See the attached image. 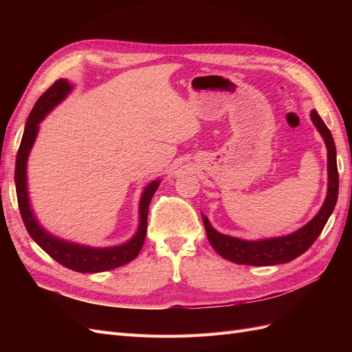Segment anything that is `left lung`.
<instances>
[{
    "instance_id": "obj_1",
    "label": "left lung",
    "mask_w": 352,
    "mask_h": 352,
    "mask_svg": "<svg viewBox=\"0 0 352 352\" xmlns=\"http://www.w3.org/2000/svg\"><path fill=\"white\" fill-rule=\"evenodd\" d=\"M310 117L327 148V194L322 208L318 210L317 214L305 226L289 233V235L257 241H247L223 235V233L212 228L210 220L202 214L208 242L223 258L247 265H274L289 263L310 248L322 233L336 206L339 192V175L336 166V148L332 133H330L322 117L318 116L316 110H311Z\"/></svg>"
}]
</instances>
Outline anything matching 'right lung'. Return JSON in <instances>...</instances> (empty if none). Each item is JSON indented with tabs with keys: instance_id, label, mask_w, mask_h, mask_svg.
<instances>
[{
	"instance_id": "obj_1",
	"label": "right lung",
	"mask_w": 352,
	"mask_h": 352,
	"mask_svg": "<svg viewBox=\"0 0 352 352\" xmlns=\"http://www.w3.org/2000/svg\"><path fill=\"white\" fill-rule=\"evenodd\" d=\"M72 91L73 85L67 79L57 80L45 94L41 95V98L36 101L35 107L32 109L28 117L23 138L22 142H20L16 158L14 184L17 192V202L20 214H22L23 223L30 238L34 239L50 257H52L61 265H65V267L74 272L100 273L120 267V265L132 261L136 255L140 254L146 235L148 206H150L151 198L155 194V190L160 186L162 180L155 179L144 188L140 201V223H138V229L135 232V235L124 243L104 248L89 247V245H82L61 239L56 235H52V233H50L44 226H42L38 221L34 210H32L29 201L28 158L32 151V146H34L36 141L39 123L44 120L45 116L54 110L63 100H66V97Z\"/></svg>"
}]
</instances>
